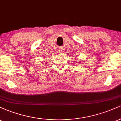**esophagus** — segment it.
Instances as JSON below:
<instances>
[{"instance_id": "obj_1", "label": "esophagus", "mask_w": 121, "mask_h": 121, "mask_svg": "<svg viewBox=\"0 0 121 121\" xmlns=\"http://www.w3.org/2000/svg\"><path fill=\"white\" fill-rule=\"evenodd\" d=\"M59 52H60V53L62 52V49H59Z\"/></svg>"}]
</instances>
